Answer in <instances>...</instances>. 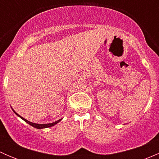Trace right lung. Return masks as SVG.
Listing matches in <instances>:
<instances>
[{"label": "right lung", "instance_id": "right-lung-1", "mask_svg": "<svg viewBox=\"0 0 159 159\" xmlns=\"http://www.w3.org/2000/svg\"><path fill=\"white\" fill-rule=\"evenodd\" d=\"M12 110H13V111H14V113H15L16 115H17V116L19 117V118H21L22 120H24V121H25V122H27V123H28V124H29L30 125L33 126L34 128H35V129H47V128L52 127V126L55 125L56 124H57V123H58V122H60V121L62 120V118H61V119L57 120V121H54V122H52V123H48V124H37V123H33V122H30V121H28V120H27V119H25V118H24L23 117H21V116H20V115H19L18 114H17V112L15 111L13 109V108H12Z\"/></svg>", "mask_w": 159, "mask_h": 159}]
</instances>
